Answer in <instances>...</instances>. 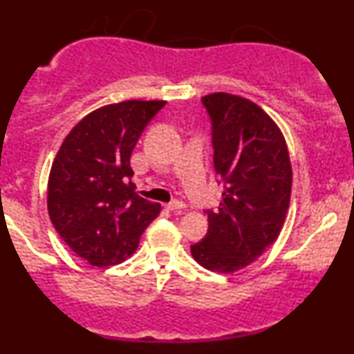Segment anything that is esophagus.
I'll return each mask as SVG.
<instances>
[{"label": "esophagus", "mask_w": 354, "mask_h": 354, "mask_svg": "<svg viewBox=\"0 0 354 354\" xmlns=\"http://www.w3.org/2000/svg\"><path fill=\"white\" fill-rule=\"evenodd\" d=\"M185 208H186V205L183 201H171L166 205V209H169V211H183Z\"/></svg>", "instance_id": "obj_1"}]
</instances>
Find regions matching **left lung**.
<instances>
[{"label":"left lung","instance_id":"left-lung-1","mask_svg":"<svg viewBox=\"0 0 354 354\" xmlns=\"http://www.w3.org/2000/svg\"><path fill=\"white\" fill-rule=\"evenodd\" d=\"M213 124L214 171L223 183L208 233L191 246L203 268L234 273L278 239L290 208V153L281 129L253 101L230 93L201 98Z\"/></svg>","mask_w":354,"mask_h":354}]
</instances>
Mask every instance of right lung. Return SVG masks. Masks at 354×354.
Returning a JSON list of instances; mask_svg holds the SVG:
<instances>
[{
  "label": "right lung",
  "instance_id": "add662e5",
  "mask_svg": "<svg viewBox=\"0 0 354 354\" xmlns=\"http://www.w3.org/2000/svg\"><path fill=\"white\" fill-rule=\"evenodd\" d=\"M166 101L129 100L95 109L64 138L48 178V213L63 241L106 268L136 251L160 203L136 193L129 165L143 129Z\"/></svg>",
  "mask_w": 354,
  "mask_h": 354
}]
</instances>
